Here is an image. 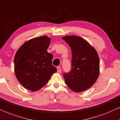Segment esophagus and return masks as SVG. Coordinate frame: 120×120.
I'll return each mask as SVG.
<instances>
[{
  "mask_svg": "<svg viewBox=\"0 0 120 120\" xmlns=\"http://www.w3.org/2000/svg\"><path fill=\"white\" fill-rule=\"evenodd\" d=\"M57 73H61V68H60V67H57Z\"/></svg>",
  "mask_w": 120,
  "mask_h": 120,
  "instance_id": "1",
  "label": "esophagus"
}]
</instances>
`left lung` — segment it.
<instances>
[{"label":"left lung","instance_id":"8db88e82","mask_svg":"<svg viewBox=\"0 0 120 120\" xmlns=\"http://www.w3.org/2000/svg\"><path fill=\"white\" fill-rule=\"evenodd\" d=\"M69 45L72 52L71 70L64 74L65 83L73 92L79 93L90 88L100 73L98 54L86 39L79 36L62 38Z\"/></svg>","mask_w":120,"mask_h":120}]
</instances>
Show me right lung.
<instances>
[{"instance_id":"add662e5","label":"right lung","mask_w":120,"mask_h":120,"mask_svg":"<svg viewBox=\"0 0 120 120\" xmlns=\"http://www.w3.org/2000/svg\"><path fill=\"white\" fill-rule=\"evenodd\" d=\"M51 39L47 36L31 39L22 44L14 57V71L20 83L32 92L39 90L57 71L53 56L47 52Z\"/></svg>"}]
</instances>
